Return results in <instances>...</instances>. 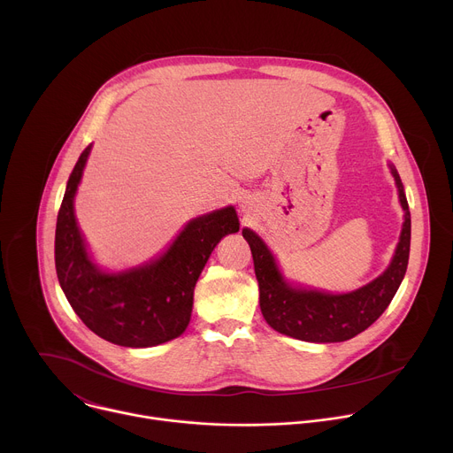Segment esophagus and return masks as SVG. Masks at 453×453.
<instances>
[{
	"instance_id": "esophagus-1",
	"label": "esophagus",
	"mask_w": 453,
	"mask_h": 453,
	"mask_svg": "<svg viewBox=\"0 0 453 453\" xmlns=\"http://www.w3.org/2000/svg\"><path fill=\"white\" fill-rule=\"evenodd\" d=\"M250 206H252V203H250L249 199H247V201H243V204H242V208H243V210H249Z\"/></svg>"
}]
</instances>
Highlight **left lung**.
Listing matches in <instances>:
<instances>
[{
    "instance_id": "left-lung-1",
    "label": "left lung",
    "mask_w": 453,
    "mask_h": 453,
    "mask_svg": "<svg viewBox=\"0 0 453 453\" xmlns=\"http://www.w3.org/2000/svg\"><path fill=\"white\" fill-rule=\"evenodd\" d=\"M398 184L405 222L393 262L380 278L349 294H326L299 290L287 285L267 245L250 229L242 234L249 242L254 273L260 285V306L269 325L288 337L306 342H342L364 330L385 311L393 301L409 265L411 250V211L398 172Z\"/></svg>"
}]
</instances>
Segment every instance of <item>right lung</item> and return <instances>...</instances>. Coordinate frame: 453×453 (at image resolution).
<instances>
[{
  "label": "right lung",
  "mask_w": 453,
  "mask_h": 453,
  "mask_svg": "<svg viewBox=\"0 0 453 453\" xmlns=\"http://www.w3.org/2000/svg\"><path fill=\"white\" fill-rule=\"evenodd\" d=\"M91 145L81 154L57 215L55 269L60 288L84 325L125 348H149L179 337L189 322L193 288L222 236L240 229L234 208L191 220L159 260L105 274L89 260L73 199Z\"/></svg>",
  "instance_id": "add662e5"
}]
</instances>
